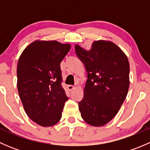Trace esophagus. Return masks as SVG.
Segmentation results:
<instances>
[{
  "mask_svg": "<svg viewBox=\"0 0 150 150\" xmlns=\"http://www.w3.org/2000/svg\"><path fill=\"white\" fill-rule=\"evenodd\" d=\"M75 88V86H72V85H68L67 86V89L69 91H72Z\"/></svg>",
  "mask_w": 150,
  "mask_h": 150,
  "instance_id": "esophagus-1",
  "label": "esophagus"
}]
</instances>
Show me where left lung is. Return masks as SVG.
<instances>
[{
    "label": "left lung",
    "mask_w": 150,
    "mask_h": 150,
    "mask_svg": "<svg viewBox=\"0 0 150 150\" xmlns=\"http://www.w3.org/2000/svg\"><path fill=\"white\" fill-rule=\"evenodd\" d=\"M75 48L88 72L83 98L78 102L81 117L92 126H103L114 118L126 98L128 57L110 40H94L89 50L78 44Z\"/></svg>",
    "instance_id": "1"
}]
</instances>
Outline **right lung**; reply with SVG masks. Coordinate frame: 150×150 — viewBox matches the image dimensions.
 <instances>
[{"instance_id": "right-lung-1", "label": "right lung", "mask_w": 150, "mask_h": 150, "mask_svg": "<svg viewBox=\"0 0 150 150\" xmlns=\"http://www.w3.org/2000/svg\"><path fill=\"white\" fill-rule=\"evenodd\" d=\"M70 48L69 43L36 40L18 60L19 97L28 117L41 126H52L62 117L68 98L61 85L60 63Z\"/></svg>"}]
</instances>
